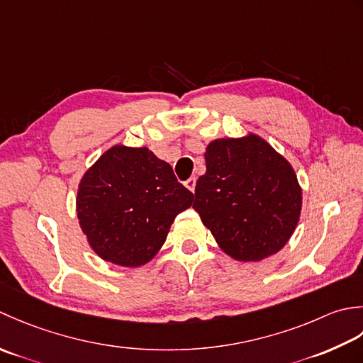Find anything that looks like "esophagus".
Here are the masks:
<instances>
[{"instance_id":"obj_1","label":"esophagus","mask_w":363,"mask_h":363,"mask_svg":"<svg viewBox=\"0 0 363 363\" xmlns=\"http://www.w3.org/2000/svg\"><path fill=\"white\" fill-rule=\"evenodd\" d=\"M184 186H186L191 192H194V189H196V177H189V179L184 182Z\"/></svg>"}]
</instances>
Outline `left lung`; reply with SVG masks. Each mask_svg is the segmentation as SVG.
<instances>
[{
    "label": "left lung",
    "mask_w": 363,
    "mask_h": 363,
    "mask_svg": "<svg viewBox=\"0 0 363 363\" xmlns=\"http://www.w3.org/2000/svg\"><path fill=\"white\" fill-rule=\"evenodd\" d=\"M194 208L227 255L260 262L298 225L302 191L293 167L264 139H216L205 152Z\"/></svg>",
    "instance_id": "obj_1"
}]
</instances>
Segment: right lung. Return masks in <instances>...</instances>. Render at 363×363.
I'll return each instance as SVG.
<instances>
[{"label":"right lung","mask_w":363,"mask_h":363,"mask_svg":"<svg viewBox=\"0 0 363 363\" xmlns=\"http://www.w3.org/2000/svg\"><path fill=\"white\" fill-rule=\"evenodd\" d=\"M192 197L149 149L114 145L81 179L77 213L95 254L136 268L157 255Z\"/></svg>","instance_id":"right-lung-1"}]
</instances>
